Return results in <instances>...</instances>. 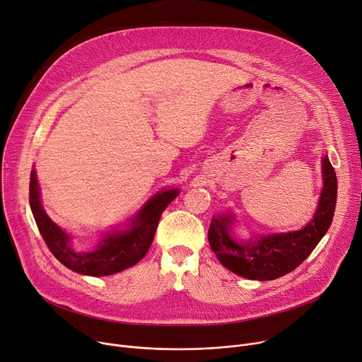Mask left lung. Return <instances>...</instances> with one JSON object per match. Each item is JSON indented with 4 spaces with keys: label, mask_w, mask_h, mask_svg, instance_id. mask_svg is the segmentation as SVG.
Returning a JSON list of instances; mask_svg holds the SVG:
<instances>
[{
    "label": "left lung",
    "mask_w": 362,
    "mask_h": 362,
    "mask_svg": "<svg viewBox=\"0 0 362 362\" xmlns=\"http://www.w3.org/2000/svg\"><path fill=\"white\" fill-rule=\"evenodd\" d=\"M323 188L313 218L303 229L239 242L232 235L235 217L211 218L209 242L221 265L247 280L269 281L296 269L327 232L337 206L338 180L327 156L322 159Z\"/></svg>",
    "instance_id": "obj_1"
}]
</instances>
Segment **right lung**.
<instances>
[{"label":"right lung","instance_id":"right-lung-1","mask_svg":"<svg viewBox=\"0 0 362 362\" xmlns=\"http://www.w3.org/2000/svg\"><path fill=\"white\" fill-rule=\"evenodd\" d=\"M180 189H165L155 196L130 220L126 230L107 233L91 252H76L71 247V238L49 218L40 203V189L36 171L30 174V207L39 232L49 251L59 262L74 272L91 276H104L120 272L141 261L155 238L162 211Z\"/></svg>","mask_w":362,"mask_h":362}]
</instances>
